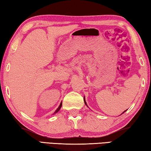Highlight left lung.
<instances>
[{
	"instance_id": "1",
	"label": "left lung",
	"mask_w": 151,
	"mask_h": 151,
	"mask_svg": "<svg viewBox=\"0 0 151 151\" xmlns=\"http://www.w3.org/2000/svg\"><path fill=\"white\" fill-rule=\"evenodd\" d=\"M83 101H84V103L86 104V101H85V99H83ZM126 111H125L124 112H126ZM124 112H123V113H124Z\"/></svg>"
}]
</instances>
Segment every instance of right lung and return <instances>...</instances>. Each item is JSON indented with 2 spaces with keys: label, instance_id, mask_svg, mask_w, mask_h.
<instances>
[{
  "label": "right lung",
  "instance_id": "add662e5",
  "mask_svg": "<svg viewBox=\"0 0 151 151\" xmlns=\"http://www.w3.org/2000/svg\"><path fill=\"white\" fill-rule=\"evenodd\" d=\"M61 106H62V103H61V104H60V105H59V107H58V108H57V109L56 111H55V112L54 113H57V112H58V111H59L60 110V109H61Z\"/></svg>",
  "mask_w": 151,
  "mask_h": 151
}]
</instances>
